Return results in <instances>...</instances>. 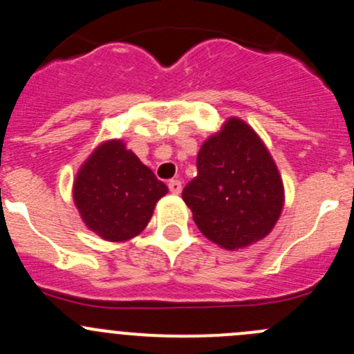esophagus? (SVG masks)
Returning a JSON list of instances; mask_svg holds the SVG:
<instances>
[{"mask_svg": "<svg viewBox=\"0 0 354 354\" xmlns=\"http://www.w3.org/2000/svg\"><path fill=\"white\" fill-rule=\"evenodd\" d=\"M167 187H169V192L174 195H180L181 190H183V187H181V181L180 180H171L169 183H167Z\"/></svg>", "mask_w": 354, "mask_h": 354, "instance_id": "esophagus-1", "label": "esophagus"}]
</instances>
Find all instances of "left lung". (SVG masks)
<instances>
[{
	"instance_id": "1",
	"label": "left lung",
	"mask_w": 354,
	"mask_h": 354,
	"mask_svg": "<svg viewBox=\"0 0 354 354\" xmlns=\"http://www.w3.org/2000/svg\"><path fill=\"white\" fill-rule=\"evenodd\" d=\"M197 171L183 200L207 240L224 250H240L274 230L284 207L283 178L246 121L230 116L205 138Z\"/></svg>"
}]
</instances>
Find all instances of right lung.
<instances>
[{
    "label": "right lung",
    "instance_id": "right-lung-1",
    "mask_svg": "<svg viewBox=\"0 0 354 354\" xmlns=\"http://www.w3.org/2000/svg\"><path fill=\"white\" fill-rule=\"evenodd\" d=\"M71 192L85 226L102 240L123 243L145 230L167 187L123 140L111 138L82 162Z\"/></svg>",
    "mask_w": 354,
    "mask_h": 354
}]
</instances>
